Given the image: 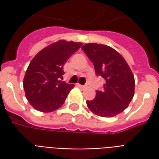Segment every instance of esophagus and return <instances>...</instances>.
Segmentation results:
<instances>
[{
  "label": "esophagus",
  "mask_w": 159,
  "mask_h": 159,
  "mask_svg": "<svg viewBox=\"0 0 159 159\" xmlns=\"http://www.w3.org/2000/svg\"><path fill=\"white\" fill-rule=\"evenodd\" d=\"M78 86L80 87V88H82V89H87V85H78Z\"/></svg>",
  "instance_id": "obj_1"
}]
</instances>
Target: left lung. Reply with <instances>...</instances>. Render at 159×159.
I'll return each mask as SVG.
<instances>
[{"mask_svg": "<svg viewBox=\"0 0 159 159\" xmlns=\"http://www.w3.org/2000/svg\"><path fill=\"white\" fill-rule=\"evenodd\" d=\"M92 61L97 76L106 80L103 89L87 100L93 114L111 117L121 113L129 105L134 94V77L129 66L119 52L109 46L88 43L82 47Z\"/></svg>", "mask_w": 159, "mask_h": 159, "instance_id": "obj_1", "label": "left lung"}]
</instances>
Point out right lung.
Here are the masks:
<instances>
[{"label":"right lung","instance_id":"right-lung-1","mask_svg":"<svg viewBox=\"0 0 159 159\" xmlns=\"http://www.w3.org/2000/svg\"><path fill=\"white\" fill-rule=\"evenodd\" d=\"M83 43L59 40L41 50L30 63L24 77L26 99L36 110L52 112L62 106L73 84L60 81L63 66Z\"/></svg>","mask_w":159,"mask_h":159}]
</instances>
